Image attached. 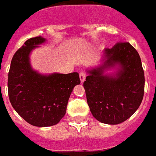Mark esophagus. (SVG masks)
I'll use <instances>...</instances> for the list:
<instances>
[{
    "mask_svg": "<svg viewBox=\"0 0 156 156\" xmlns=\"http://www.w3.org/2000/svg\"><path fill=\"white\" fill-rule=\"evenodd\" d=\"M86 73L85 71H81L80 73V81L81 83H83L85 81V80H86Z\"/></svg>",
    "mask_w": 156,
    "mask_h": 156,
    "instance_id": "obj_1",
    "label": "esophagus"
}]
</instances>
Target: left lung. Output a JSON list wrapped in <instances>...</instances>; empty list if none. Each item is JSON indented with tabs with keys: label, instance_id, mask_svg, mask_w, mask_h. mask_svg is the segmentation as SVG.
<instances>
[{
	"label": "left lung",
	"instance_id": "8db88e82",
	"mask_svg": "<svg viewBox=\"0 0 156 156\" xmlns=\"http://www.w3.org/2000/svg\"><path fill=\"white\" fill-rule=\"evenodd\" d=\"M117 66L115 75L105 70ZM84 81L90 111L100 122L117 125L131 116L141 104L145 74L138 52L129 42L105 49L102 64L88 70Z\"/></svg>",
	"mask_w": 156,
	"mask_h": 156
}]
</instances>
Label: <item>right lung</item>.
<instances>
[{"label": "right lung", "mask_w": 156, "mask_h": 156, "mask_svg": "<svg viewBox=\"0 0 156 156\" xmlns=\"http://www.w3.org/2000/svg\"><path fill=\"white\" fill-rule=\"evenodd\" d=\"M45 41L41 36L27 40L13 55L8 73V95L12 107L27 122L39 127L59 123L66 114L73 88L80 84L77 72L45 76L33 70L30 53Z\"/></svg>", "instance_id": "right-lung-1"}]
</instances>
